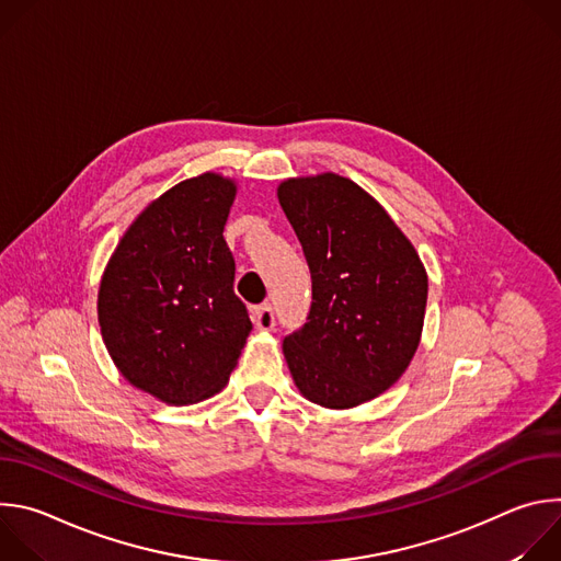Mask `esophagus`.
<instances>
[{
    "label": "esophagus",
    "instance_id": "1",
    "mask_svg": "<svg viewBox=\"0 0 561 561\" xmlns=\"http://www.w3.org/2000/svg\"><path fill=\"white\" fill-rule=\"evenodd\" d=\"M253 322L260 331H271L275 327V310L271 304H262L253 310Z\"/></svg>",
    "mask_w": 561,
    "mask_h": 561
}]
</instances>
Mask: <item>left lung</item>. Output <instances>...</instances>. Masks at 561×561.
<instances>
[{
  "instance_id": "obj_1",
  "label": "left lung",
  "mask_w": 561,
  "mask_h": 561,
  "mask_svg": "<svg viewBox=\"0 0 561 561\" xmlns=\"http://www.w3.org/2000/svg\"><path fill=\"white\" fill-rule=\"evenodd\" d=\"M279 204L312 279L306 324L284 340L299 392L353 409L390 388L422 337L428 277L388 213L335 173L286 180Z\"/></svg>"
}]
</instances>
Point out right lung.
<instances>
[{
    "mask_svg": "<svg viewBox=\"0 0 561 561\" xmlns=\"http://www.w3.org/2000/svg\"><path fill=\"white\" fill-rule=\"evenodd\" d=\"M237 186L217 173L180 182L124 232L98 295L119 373L173 407L219 392L253 331L232 290L224 226Z\"/></svg>",
    "mask_w": 561,
    "mask_h": 561,
    "instance_id": "right-lung-1",
    "label": "right lung"
}]
</instances>
